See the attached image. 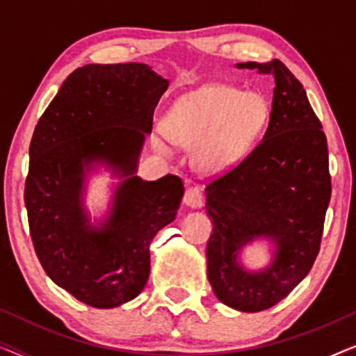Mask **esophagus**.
Masks as SVG:
<instances>
[{"mask_svg":"<svg viewBox=\"0 0 356 356\" xmlns=\"http://www.w3.org/2000/svg\"><path fill=\"white\" fill-rule=\"evenodd\" d=\"M183 201H184V204H186V206H189V207H194V209L201 207L202 204H204L202 191H201V189H199V188H196V186H188L186 191H184Z\"/></svg>","mask_w":356,"mask_h":356,"instance_id":"esophagus-1","label":"esophagus"}]
</instances>
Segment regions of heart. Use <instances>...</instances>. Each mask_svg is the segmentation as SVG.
I'll list each match as a JSON object with an SVG mask.
<instances>
[{
	"label": "heart",
	"instance_id": "obj_1",
	"mask_svg": "<svg viewBox=\"0 0 356 356\" xmlns=\"http://www.w3.org/2000/svg\"><path fill=\"white\" fill-rule=\"evenodd\" d=\"M269 120V104L257 92L225 84H207L179 97L165 115L162 128L175 144L193 147L199 170L218 173L245 157ZM168 152L167 144L154 140Z\"/></svg>",
	"mask_w": 356,
	"mask_h": 356
}]
</instances>
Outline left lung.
<instances>
[{"label": "left lung", "instance_id": "obj_1", "mask_svg": "<svg viewBox=\"0 0 356 356\" xmlns=\"http://www.w3.org/2000/svg\"><path fill=\"white\" fill-rule=\"evenodd\" d=\"M238 67L275 81L264 138L236 165L206 184L207 277L222 303L257 313L284 300L313 267L323 240L332 183L327 139L301 82L279 60ZM257 236L276 241V261L259 275L236 262Z\"/></svg>", "mask_w": 356, "mask_h": 356}]
</instances>
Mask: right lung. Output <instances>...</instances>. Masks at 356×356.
<instances>
[{"label":"right lung","mask_w":356,"mask_h":356,"mask_svg":"<svg viewBox=\"0 0 356 356\" xmlns=\"http://www.w3.org/2000/svg\"><path fill=\"white\" fill-rule=\"evenodd\" d=\"M167 86L143 63L77 67L33 131L24 189L33 250L58 286L94 308L120 306L143 291L150 243L181 202L177 175L157 181L133 177ZM94 159L125 177L100 231L80 207L83 167Z\"/></svg>","instance_id":"obj_1"}]
</instances>
